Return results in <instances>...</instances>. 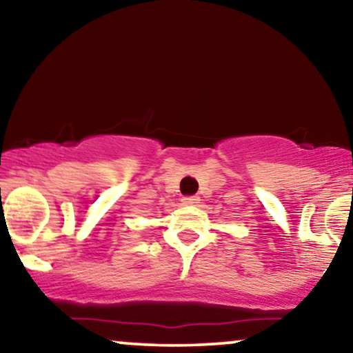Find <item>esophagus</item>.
<instances>
[{
    "label": "esophagus",
    "mask_w": 353,
    "mask_h": 353,
    "mask_svg": "<svg viewBox=\"0 0 353 353\" xmlns=\"http://www.w3.org/2000/svg\"><path fill=\"white\" fill-rule=\"evenodd\" d=\"M181 201H183V204H185V205H194V204H197V201H199V197H197V196H185Z\"/></svg>",
    "instance_id": "34e87169"
}]
</instances>
